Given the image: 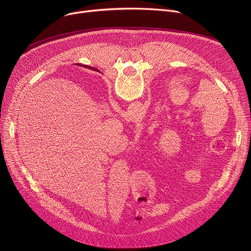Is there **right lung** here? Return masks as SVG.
<instances>
[{
    "label": "right lung",
    "mask_w": 251,
    "mask_h": 251,
    "mask_svg": "<svg viewBox=\"0 0 251 251\" xmlns=\"http://www.w3.org/2000/svg\"><path fill=\"white\" fill-rule=\"evenodd\" d=\"M85 68H87V66H85ZM88 68H90V67H88ZM90 69H94V68H92V67H91Z\"/></svg>",
    "instance_id": "obj_1"
}]
</instances>
